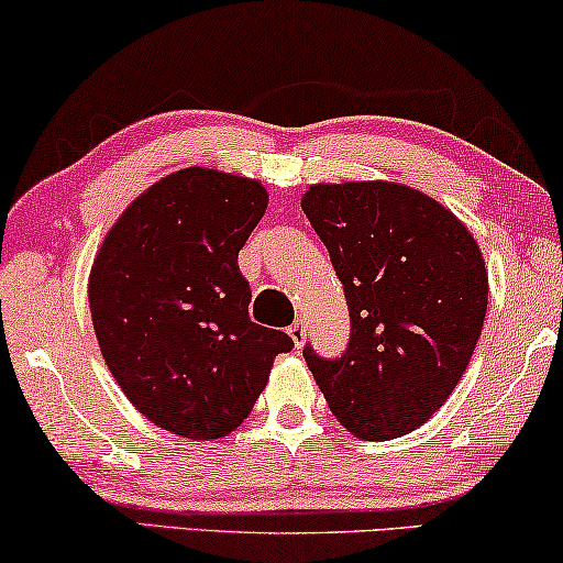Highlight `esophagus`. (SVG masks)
I'll return each mask as SVG.
<instances>
[{"mask_svg":"<svg viewBox=\"0 0 563 563\" xmlns=\"http://www.w3.org/2000/svg\"><path fill=\"white\" fill-rule=\"evenodd\" d=\"M289 335H291V341H295V345L299 349V345L305 343V338H307V328H305V322L302 320H297L295 325H289Z\"/></svg>","mask_w":563,"mask_h":563,"instance_id":"1","label":"esophagus"}]
</instances>
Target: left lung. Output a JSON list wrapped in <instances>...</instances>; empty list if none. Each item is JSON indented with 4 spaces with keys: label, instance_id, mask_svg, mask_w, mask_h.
<instances>
[{
    "label": "left lung",
    "instance_id": "1",
    "mask_svg": "<svg viewBox=\"0 0 563 563\" xmlns=\"http://www.w3.org/2000/svg\"><path fill=\"white\" fill-rule=\"evenodd\" d=\"M302 210L351 312L341 358L305 361L338 422L366 441L412 433L456 389L487 314L474 235L433 197L397 181L312 184Z\"/></svg>",
    "mask_w": 563,
    "mask_h": 563
}]
</instances>
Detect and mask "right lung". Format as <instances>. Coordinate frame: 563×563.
Masks as SVG:
<instances>
[{"mask_svg": "<svg viewBox=\"0 0 563 563\" xmlns=\"http://www.w3.org/2000/svg\"><path fill=\"white\" fill-rule=\"evenodd\" d=\"M266 205L261 181L189 166L135 197L99 245L89 274L99 351L135 410L168 433L228 435L295 345L251 320L238 268Z\"/></svg>", "mask_w": 563, "mask_h": 563, "instance_id": "obj_1", "label": "right lung"}]
</instances>
